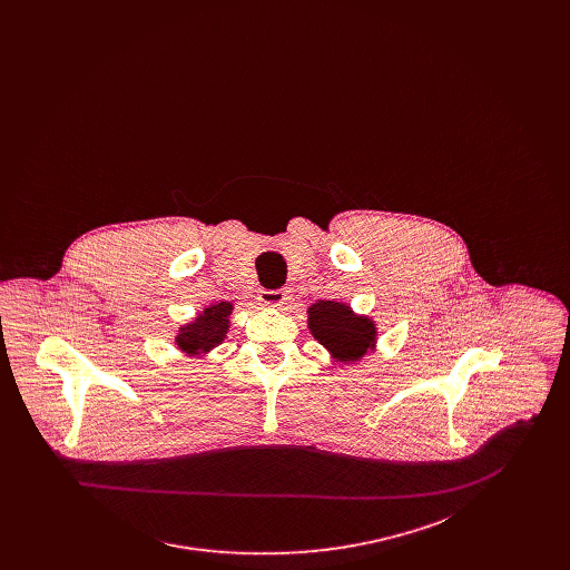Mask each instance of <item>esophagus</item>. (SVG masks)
<instances>
[{
	"label": "esophagus",
	"instance_id": "1",
	"mask_svg": "<svg viewBox=\"0 0 570 570\" xmlns=\"http://www.w3.org/2000/svg\"><path fill=\"white\" fill-rule=\"evenodd\" d=\"M258 301L263 305H267V307H279L282 309L286 305V301H288V293L286 291H261Z\"/></svg>",
	"mask_w": 570,
	"mask_h": 570
}]
</instances>
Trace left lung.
<instances>
[{
    "instance_id": "left-lung-1",
    "label": "left lung",
    "mask_w": 570,
    "mask_h": 570,
    "mask_svg": "<svg viewBox=\"0 0 570 570\" xmlns=\"http://www.w3.org/2000/svg\"><path fill=\"white\" fill-rule=\"evenodd\" d=\"M307 326L333 358L353 363L376 346V325L356 316L351 305L318 301L307 309Z\"/></svg>"
}]
</instances>
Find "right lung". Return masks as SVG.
<instances>
[{"label":"right lung","mask_w":570,"mask_h":570,"mask_svg":"<svg viewBox=\"0 0 570 570\" xmlns=\"http://www.w3.org/2000/svg\"><path fill=\"white\" fill-rule=\"evenodd\" d=\"M233 314V303L219 301L212 307H205L203 314H198L188 325L179 326V333L175 337L177 346L186 354H207L214 351L217 344L224 342Z\"/></svg>","instance_id":"1"}]
</instances>
